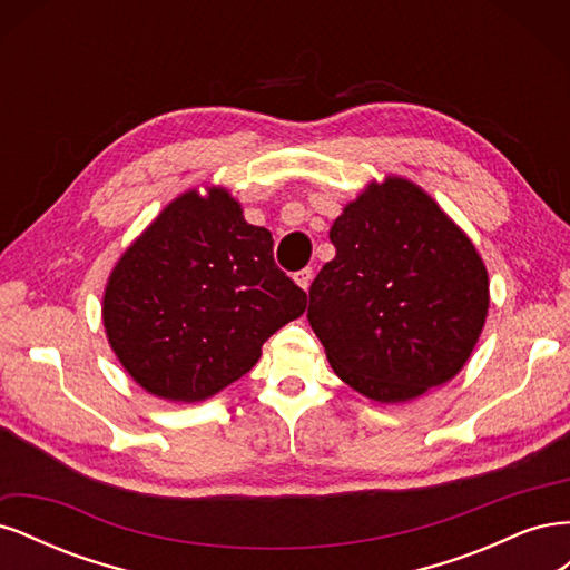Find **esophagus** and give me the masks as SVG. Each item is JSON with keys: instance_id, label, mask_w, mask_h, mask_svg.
I'll use <instances>...</instances> for the list:
<instances>
[{"instance_id": "34e87169", "label": "esophagus", "mask_w": 570, "mask_h": 570, "mask_svg": "<svg viewBox=\"0 0 570 570\" xmlns=\"http://www.w3.org/2000/svg\"><path fill=\"white\" fill-rule=\"evenodd\" d=\"M314 281V271L312 268H302L295 273V283L302 287V289H308V285H312Z\"/></svg>"}]
</instances>
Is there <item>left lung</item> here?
<instances>
[{"label": "left lung", "instance_id": "1", "mask_svg": "<svg viewBox=\"0 0 570 570\" xmlns=\"http://www.w3.org/2000/svg\"><path fill=\"white\" fill-rule=\"evenodd\" d=\"M331 243L306 318L333 371L383 404L452 381L490 306L469 235L419 185L387 176L344 206Z\"/></svg>", "mask_w": 570, "mask_h": 570}]
</instances>
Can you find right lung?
Listing matches in <instances>:
<instances>
[{
	"instance_id": "add662e5",
	"label": "right lung",
	"mask_w": 570,
	"mask_h": 570,
	"mask_svg": "<svg viewBox=\"0 0 570 570\" xmlns=\"http://www.w3.org/2000/svg\"><path fill=\"white\" fill-rule=\"evenodd\" d=\"M306 308L273 237L228 189L180 195L118 258L105 289L111 350L147 392L202 402L252 371L262 344Z\"/></svg>"
}]
</instances>
